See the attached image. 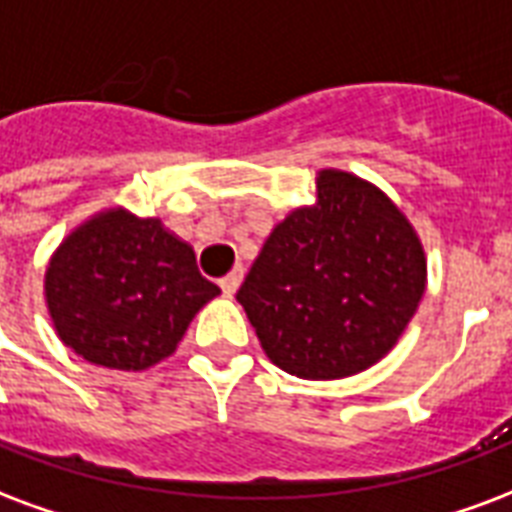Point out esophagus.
<instances>
[{"instance_id":"obj_1","label":"esophagus","mask_w":512,"mask_h":512,"mask_svg":"<svg viewBox=\"0 0 512 512\" xmlns=\"http://www.w3.org/2000/svg\"><path fill=\"white\" fill-rule=\"evenodd\" d=\"M241 282H244V268H233L230 274L219 279V287L225 290V295H233L241 287Z\"/></svg>"}]
</instances>
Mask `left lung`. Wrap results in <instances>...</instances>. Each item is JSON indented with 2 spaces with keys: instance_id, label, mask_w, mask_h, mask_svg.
Segmentation results:
<instances>
[{
  "instance_id": "obj_1",
  "label": "left lung",
  "mask_w": 512,
  "mask_h": 512,
  "mask_svg": "<svg viewBox=\"0 0 512 512\" xmlns=\"http://www.w3.org/2000/svg\"><path fill=\"white\" fill-rule=\"evenodd\" d=\"M426 293V252L380 187L323 168L312 206L271 230L236 293L268 361L304 380L366 372Z\"/></svg>"
}]
</instances>
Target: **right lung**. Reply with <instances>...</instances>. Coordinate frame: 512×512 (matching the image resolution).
<instances>
[{
  "label": "right lung",
  "instance_id": "obj_1",
  "mask_svg": "<svg viewBox=\"0 0 512 512\" xmlns=\"http://www.w3.org/2000/svg\"><path fill=\"white\" fill-rule=\"evenodd\" d=\"M43 293L64 347L94 366L143 372L176 352L219 287L160 219L111 206L56 246Z\"/></svg>",
  "mask_w": 512,
  "mask_h": 512
}]
</instances>
